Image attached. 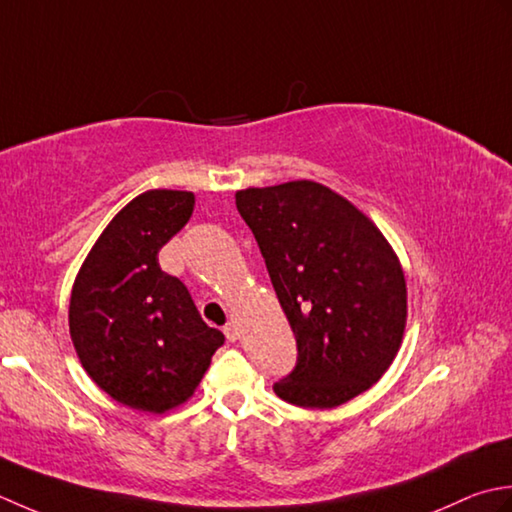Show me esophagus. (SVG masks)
<instances>
[{
	"label": "esophagus",
	"instance_id": "esophagus-1",
	"mask_svg": "<svg viewBox=\"0 0 512 512\" xmlns=\"http://www.w3.org/2000/svg\"><path fill=\"white\" fill-rule=\"evenodd\" d=\"M223 333H225V338H227L229 342H236L238 336H241V331H238L236 322H227V325L223 327Z\"/></svg>",
	"mask_w": 512,
	"mask_h": 512
}]
</instances>
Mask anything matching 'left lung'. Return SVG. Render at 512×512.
Here are the masks:
<instances>
[{"label": "left lung", "mask_w": 512, "mask_h": 512, "mask_svg": "<svg viewBox=\"0 0 512 512\" xmlns=\"http://www.w3.org/2000/svg\"><path fill=\"white\" fill-rule=\"evenodd\" d=\"M271 285L296 336L298 360L278 398L333 409L371 389L398 353L406 283L387 238L356 205L314 181L236 192Z\"/></svg>", "instance_id": "8db88e82"}]
</instances>
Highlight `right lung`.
<instances>
[{
	"label": "right lung",
	"instance_id": "1",
	"mask_svg": "<svg viewBox=\"0 0 512 512\" xmlns=\"http://www.w3.org/2000/svg\"><path fill=\"white\" fill-rule=\"evenodd\" d=\"M194 212V194L148 190L103 229L72 285L68 322L81 367L110 398L165 413L192 398L225 342L159 249Z\"/></svg>",
	"mask_w": 512,
	"mask_h": 512
}]
</instances>
